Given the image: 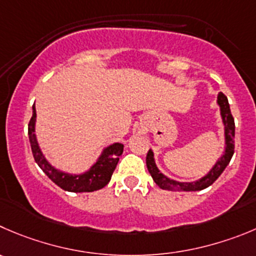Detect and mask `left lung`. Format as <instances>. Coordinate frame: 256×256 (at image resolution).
<instances>
[{
  "instance_id": "left-lung-1",
  "label": "left lung",
  "mask_w": 256,
  "mask_h": 256,
  "mask_svg": "<svg viewBox=\"0 0 256 256\" xmlns=\"http://www.w3.org/2000/svg\"><path fill=\"white\" fill-rule=\"evenodd\" d=\"M218 104L220 106L221 116H222L224 126H225L226 148L222 157L216 162L212 170L205 177L198 180V181L177 182L174 181V180H170L168 177H166L164 174H162L158 171L157 166H156L154 163V158H153V152L150 150L147 153V158H146V163H147L148 172H150L153 181L156 182V184L160 188L168 190V191H200V190H204L206 187L211 186L218 178V176L222 174L226 166L230 163L231 157L234 154V150H235V122H234V116L231 114L228 98H226V96L224 93H218Z\"/></svg>"
}]
</instances>
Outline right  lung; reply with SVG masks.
<instances>
[{
    "label": "right lung",
    "instance_id": "1",
    "mask_svg": "<svg viewBox=\"0 0 256 256\" xmlns=\"http://www.w3.org/2000/svg\"><path fill=\"white\" fill-rule=\"evenodd\" d=\"M36 109L32 106V116L28 122V140H30L31 150H32L35 162L45 172L46 176L62 190L69 192H93L103 188L110 181L112 174L116 167L119 156L123 153V144L114 143L103 150L99 160L90 167L89 171L82 174H69L54 168L45 160L40 147L38 144L35 136Z\"/></svg>",
    "mask_w": 256,
    "mask_h": 256
}]
</instances>
